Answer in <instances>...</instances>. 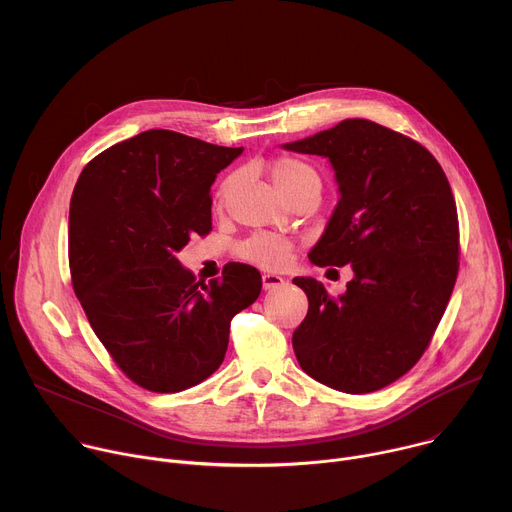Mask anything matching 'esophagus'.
Wrapping results in <instances>:
<instances>
[{
    "instance_id": "1",
    "label": "esophagus",
    "mask_w": 512,
    "mask_h": 512,
    "mask_svg": "<svg viewBox=\"0 0 512 512\" xmlns=\"http://www.w3.org/2000/svg\"><path fill=\"white\" fill-rule=\"evenodd\" d=\"M261 281H263V289H265V291L283 285V277H279V275H275V273H263Z\"/></svg>"
}]
</instances>
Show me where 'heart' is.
Returning <instances> with one entry per match:
<instances>
[{"label":"heart","instance_id":"1","mask_svg":"<svg viewBox=\"0 0 512 512\" xmlns=\"http://www.w3.org/2000/svg\"><path fill=\"white\" fill-rule=\"evenodd\" d=\"M269 174L273 184L277 186V190L287 196L294 190L306 186V184H320L318 172L294 158H277L271 166H269ZM235 178H227L223 182L221 188V198H225L229 194V190L233 188ZM291 251V243L285 237L273 235V233H259L251 239H247L241 247L239 253L243 259L261 265V267H281Z\"/></svg>","mask_w":512,"mask_h":512}]
</instances>
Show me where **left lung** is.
<instances>
[{
    "mask_svg": "<svg viewBox=\"0 0 512 512\" xmlns=\"http://www.w3.org/2000/svg\"><path fill=\"white\" fill-rule=\"evenodd\" d=\"M281 148L330 162L340 198L308 257L354 273L338 298L314 277L294 279L310 304L291 338L296 358L336 391H379L419 360L450 302L458 275L450 182L423 145L369 119Z\"/></svg>",
    "mask_w": 512,
    "mask_h": 512,
    "instance_id": "1",
    "label": "left lung"
}]
</instances>
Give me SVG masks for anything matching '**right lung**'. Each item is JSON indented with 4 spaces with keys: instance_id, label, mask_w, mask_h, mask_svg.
<instances>
[{
    "instance_id": "obj_1",
    "label": "right lung",
    "mask_w": 512,
    "mask_h": 512,
    "mask_svg": "<svg viewBox=\"0 0 512 512\" xmlns=\"http://www.w3.org/2000/svg\"><path fill=\"white\" fill-rule=\"evenodd\" d=\"M241 154L150 129L91 160L72 192V287L117 367L143 389L178 393L208 379L225 360L233 316L261 294L251 265L204 283L176 257L210 233V186Z\"/></svg>"
}]
</instances>
